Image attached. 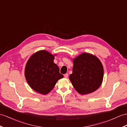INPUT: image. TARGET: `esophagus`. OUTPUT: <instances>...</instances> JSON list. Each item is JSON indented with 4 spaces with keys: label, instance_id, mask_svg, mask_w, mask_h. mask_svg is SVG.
<instances>
[{
    "label": "esophagus",
    "instance_id": "34e87169",
    "mask_svg": "<svg viewBox=\"0 0 127 127\" xmlns=\"http://www.w3.org/2000/svg\"><path fill=\"white\" fill-rule=\"evenodd\" d=\"M68 76V73H66V74H64V78H67Z\"/></svg>",
    "mask_w": 127,
    "mask_h": 127
}]
</instances>
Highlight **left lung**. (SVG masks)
Listing matches in <instances>:
<instances>
[{
    "label": "left lung",
    "instance_id": "1",
    "mask_svg": "<svg viewBox=\"0 0 127 127\" xmlns=\"http://www.w3.org/2000/svg\"><path fill=\"white\" fill-rule=\"evenodd\" d=\"M73 73L69 79L79 94L85 95L96 91L103 78V67L97 57L83 53L73 59Z\"/></svg>",
    "mask_w": 127,
    "mask_h": 127
}]
</instances>
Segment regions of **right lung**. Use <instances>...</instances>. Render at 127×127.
Listing matches in <instances>:
<instances>
[{
	"instance_id": "1",
	"label": "right lung",
	"mask_w": 127,
	"mask_h": 127,
	"mask_svg": "<svg viewBox=\"0 0 127 127\" xmlns=\"http://www.w3.org/2000/svg\"><path fill=\"white\" fill-rule=\"evenodd\" d=\"M55 55L46 50L39 51L32 55L27 62L25 76L31 88L38 93L48 94L58 80L64 77L54 63Z\"/></svg>"
}]
</instances>
